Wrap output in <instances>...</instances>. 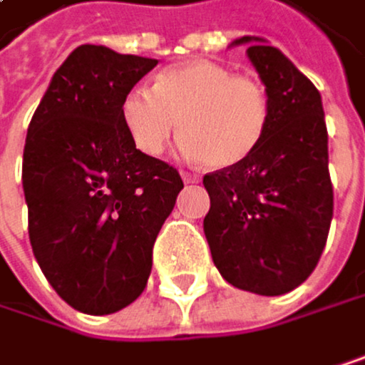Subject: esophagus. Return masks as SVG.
<instances>
[{"label": "esophagus", "instance_id": "34e87169", "mask_svg": "<svg viewBox=\"0 0 365 365\" xmlns=\"http://www.w3.org/2000/svg\"><path fill=\"white\" fill-rule=\"evenodd\" d=\"M181 179H184L186 184H199V175H195V173H186V170H181Z\"/></svg>", "mask_w": 365, "mask_h": 365}]
</instances>
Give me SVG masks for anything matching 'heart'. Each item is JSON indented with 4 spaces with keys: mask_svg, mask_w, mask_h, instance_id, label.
Listing matches in <instances>:
<instances>
[{
    "mask_svg": "<svg viewBox=\"0 0 365 365\" xmlns=\"http://www.w3.org/2000/svg\"><path fill=\"white\" fill-rule=\"evenodd\" d=\"M266 91L212 60H190L155 77L153 91L136 86L120 106L129 138L158 158L177 132L188 158L227 168L249 158L268 127Z\"/></svg>",
    "mask_w": 365,
    "mask_h": 365,
    "instance_id": "heart-1",
    "label": "heart"
}]
</instances>
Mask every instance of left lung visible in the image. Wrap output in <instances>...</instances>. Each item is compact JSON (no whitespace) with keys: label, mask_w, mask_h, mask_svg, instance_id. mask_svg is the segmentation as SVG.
<instances>
[{"label":"left lung","mask_w":365,"mask_h":365,"mask_svg":"<svg viewBox=\"0 0 365 365\" xmlns=\"http://www.w3.org/2000/svg\"><path fill=\"white\" fill-rule=\"evenodd\" d=\"M249 45L268 97V127L242 162L203 177V231L214 266L240 290L279 297L312 274L333 218L329 136L318 88L259 36Z\"/></svg>","instance_id":"left-lung-1"}]
</instances>
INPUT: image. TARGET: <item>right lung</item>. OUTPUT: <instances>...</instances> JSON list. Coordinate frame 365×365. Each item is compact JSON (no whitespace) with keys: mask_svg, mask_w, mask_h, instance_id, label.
<instances>
[{"mask_svg":"<svg viewBox=\"0 0 365 365\" xmlns=\"http://www.w3.org/2000/svg\"><path fill=\"white\" fill-rule=\"evenodd\" d=\"M158 64L82 45L53 73L23 149L34 257L73 309L103 316L147 285L153 242L184 188L179 173L129 138L120 106Z\"/></svg>","mask_w":365,"mask_h":365,"instance_id":"right-lung-1","label":"right lung"}]
</instances>
